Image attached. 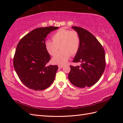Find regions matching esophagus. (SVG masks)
<instances>
[{
	"instance_id": "34e87169",
	"label": "esophagus",
	"mask_w": 123,
	"mask_h": 123,
	"mask_svg": "<svg viewBox=\"0 0 123 123\" xmlns=\"http://www.w3.org/2000/svg\"><path fill=\"white\" fill-rule=\"evenodd\" d=\"M59 68H62L64 67V66H62V65H59Z\"/></svg>"
}]
</instances>
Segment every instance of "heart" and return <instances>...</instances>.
<instances>
[{"instance_id":"heart-1","label":"heart","mask_w":123,"mask_h":123,"mask_svg":"<svg viewBox=\"0 0 123 123\" xmlns=\"http://www.w3.org/2000/svg\"><path fill=\"white\" fill-rule=\"evenodd\" d=\"M53 41L47 40L45 48L51 55H54L58 50H61L52 58L54 64L64 65L70 58L77 53L80 46V39L78 33L75 31L61 28L52 36Z\"/></svg>"}]
</instances>
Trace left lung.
I'll return each mask as SVG.
<instances>
[{
  "mask_svg": "<svg viewBox=\"0 0 123 123\" xmlns=\"http://www.w3.org/2000/svg\"><path fill=\"white\" fill-rule=\"evenodd\" d=\"M72 28L78 33L80 39L79 48L73 62L81 64L80 66H70L69 80L75 87H89L98 82L105 70V51L89 31L77 26Z\"/></svg>",
  "mask_w": 123,
  "mask_h": 123,
  "instance_id": "obj_1",
  "label": "left lung"
}]
</instances>
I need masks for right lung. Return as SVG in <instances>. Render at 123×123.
Wrapping results in <instances>:
<instances>
[{
  "label": "right lung",
  "instance_id": "obj_1",
  "mask_svg": "<svg viewBox=\"0 0 123 123\" xmlns=\"http://www.w3.org/2000/svg\"><path fill=\"white\" fill-rule=\"evenodd\" d=\"M59 27L36 28L18 43L14 57V69L19 79L31 89L43 90L53 82L58 69L56 65L46 66L51 57L45 48V38Z\"/></svg>",
  "mask_w": 123,
  "mask_h": 123
}]
</instances>
